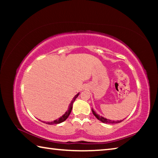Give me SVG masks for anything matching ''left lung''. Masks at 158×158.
Listing matches in <instances>:
<instances>
[{"instance_id":"left-lung-1","label":"left lung","mask_w":158,"mask_h":158,"mask_svg":"<svg viewBox=\"0 0 158 158\" xmlns=\"http://www.w3.org/2000/svg\"><path fill=\"white\" fill-rule=\"evenodd\" d=\"M92 112L94 116L97 118L99 120V121H102V123H109V124H111V123H121L122 121L121 120V121H111V120H109V119H107V118H105L102 117V116H100V115L96 114V112L93 110V109H92Z\"/></svg>"}]
</instances>
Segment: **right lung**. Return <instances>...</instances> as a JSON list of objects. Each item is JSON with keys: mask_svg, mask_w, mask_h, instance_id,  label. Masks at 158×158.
Wrapping results in <instances>:
<instances>
[{"mask_svg": "<svg viewBox=\"0 0 158 158\" xmlns=\"http://www.w3.org/2000/svg\"><path fill=\"white\" fill-rule=\"evenodd\" d=\"M79 95V93H77V94L74 96V97L73 98V100H72V102H70V104H69V108H68V111H67L65 114H64L62 116H60V118H58V119H56V120H55V121H52V122H47V123H46L47 124H49V125H53V124H59V123H63V121H65V120L68 118V116H69V115L70 114V113H71V111H72V109H73V103H74V100H76V98L78 97V95ZM44 123V122H43Z\"/></svg>", "mask_w": 158, "mask_h": 158, "instance_id": "1", "label": "right lung"}]
</instances>
